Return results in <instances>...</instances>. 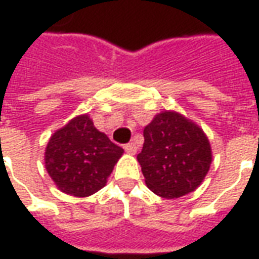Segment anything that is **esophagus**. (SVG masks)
<instances>
[{"instance_id": "esophagus-1", "label": "esophagus", "mask_w": 259, "mask_h": 259, "mask_svg": "<svg viewBox=\"0 0 259 259\" xmlns=\"http://www.w3.org/2000/svg\"><path fill=\"white\" fill-rule=\"evenodd\" d=\"M124 151L127 152V154H132V155H133V154L137 152V146H136L135 143H129V144H126V146H124Z\"/></svg>"}]
</instances>
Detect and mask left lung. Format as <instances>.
Listing matches in <instances>:
<instances>
[{
  "label": "left lung",
  "mask_w": 259,
  "mask_h": 259,
  "mask_svg": "<svg viewBox=\"0 0 259 259\" xmlns=\"http://www.w3.org/2000/svg\"><path fill=\"white\" fill-rule=\"evenodd\" d=\"M143 135L144 144L137 161L152 193L172 200L202 183L211 166L212 150L198 124L176 111H162Z\"/></svg>",
  "instance_id": "1"
}]
</instances>
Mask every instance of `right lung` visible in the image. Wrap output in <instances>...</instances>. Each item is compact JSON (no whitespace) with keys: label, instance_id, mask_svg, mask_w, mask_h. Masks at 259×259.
Listing matches in <instances>:
<instances>
[{"label":"right lung","instance_id":"1","mask_svg":"<svg viewBox=\"0 0 259 259\" xmlns=\"http://www.w3.org/2000/svg\"><path fill=\"white\" fill-rule=\"evenodd\" d=\"M123 148L97 129L84 113L70 119L48 141L44 162L50 178L65 194L89 197L107 185Z\"/></svg>","mask_w":259,"mask_h":259}]
</instances>
